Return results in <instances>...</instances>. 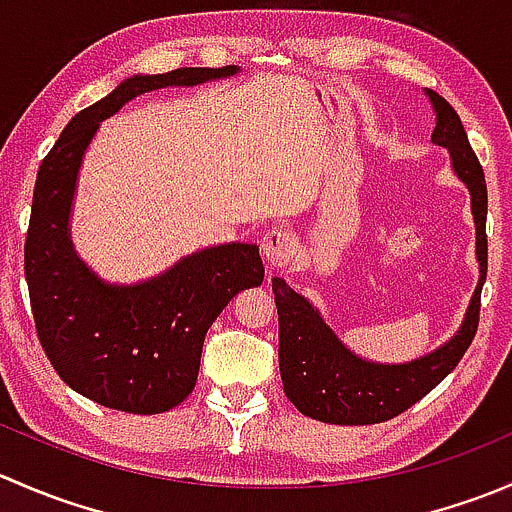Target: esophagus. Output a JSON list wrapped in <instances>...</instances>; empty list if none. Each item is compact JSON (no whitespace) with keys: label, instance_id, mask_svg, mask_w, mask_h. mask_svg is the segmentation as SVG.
Returning <instances> with one entry per match:
<instances>
[{"label":"esophagus","instance_id":"obj_1","mask_svg":"<svg viewBox=\"0 0 512 512\" xmlns=\"http://www.w3.org/2000/svg\"><path fill=\"white\" fill-rule=\"evenodd\" d=\"M262 257L270 267H285L297 250V237L287 227H275L262 237Z\"/></svg>","mask_w":512,"mask_h":512}]
</instances>
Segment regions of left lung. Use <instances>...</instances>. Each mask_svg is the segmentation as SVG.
Here are the masks:
<instances>
[{
	"instance_id": "8db88e82",
	"label": "left lung",
	"mask_w": 512,
	"mask_h": 512,
	"mask_svg": "<svg viewBox=\"0 0 512 512\" xmlns=\"http://www.w3.org/2000/svg\"><path fill=\"white\" fill-rule=\"evenodd\" d=\"M426 96L436 113L431 141L451 153L453 173L471 193V213L476 223V260L480 270L478 287L468 302L463 324L446 344L404 364H381L344 347V342L324 322L322 314L302 294L294 292L282 277H275L272 292H275L277 317H280L282 386L299 414L314 421L337 423V426H369V423L389 421L404 414L456 369L476 337L480 289L488 272L485 175L468 143L466 128L451 103L436 91H426Z\"/></svg>"
}]
</instances>
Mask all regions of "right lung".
Segmentation results:
<instances>
[{"label":"right lung","mask_w":512,"mask_h":512,"mask_svg":"<svg viewBox=\"0 0 512 512\" xmlns=\"http://www.w3.org/2000/svg\"><path fill=\"white\" fill-rule=\"evenodd\" d=\"M237 66L136 74L76 113L36 173L24 245L36 334L56 374L86 399L126 414H163L195 389L205 334L232 297L265 280L260 247L225 242L185 255L136 285L101 280L74 250L71 208L101 121L165 86L227 79Z\"/></svg>","instance_id":"add662e5"}]
</instances>
